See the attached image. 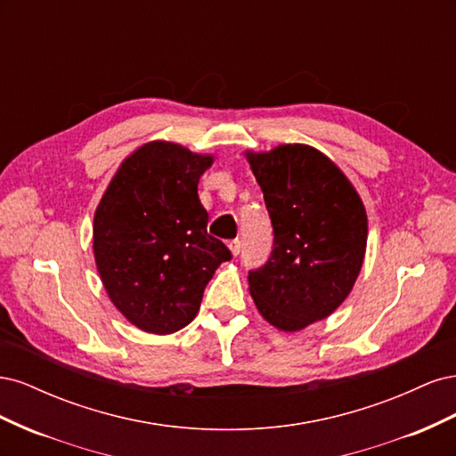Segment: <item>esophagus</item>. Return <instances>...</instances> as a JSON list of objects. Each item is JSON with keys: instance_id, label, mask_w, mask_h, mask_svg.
<instances>
[{"instance_id": "1", "label": "esophagus", "mask_w": 456, "mask_h": 456, "mask_svg": "<svg viewBox=\"0 0 456 456\" xmlns=\"http://www.w3.org/2000/svg\"><path fill=\"white\" fill-rule=\"evenodd\" d=\"M228 249H230V253H232L233 256H238L240 251H241V241H240V240H232V241L228 243Z\"/></svg>"}]
</instances>
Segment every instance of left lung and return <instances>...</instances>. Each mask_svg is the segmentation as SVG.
<instances>
[{
    "label": "left lung",
    "mask_w": 456,
    "mask_h": 456,
    "mask_svg": "<svg viewBox=\"0 0 456 456\" xmlns=\"http://www.w3.org/2000/svg\"><path fill=\"white\" fill-rule=\"evenodd\" d=\"M243 154L273 226V251L249 272V293L272 327L297 333L352 293L367 251L365 205L338 165L310 144Z\"/></svg>",
    "instance_id": "left-lung-1"
}]
</instances>
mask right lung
I'll return each mask as SVG.
<instances>
[{"instance_id": "obj_1", "label": "right lung", "mask_w": 456, "mask_h": 456, "mask_svg": "<svg viewBox=\"0 0 456 456\" xmlns=\"http://www.w3.org/2000/svg\"><path fill=\"white\" fill-rule=\"evenodd\" d=\"M215 161L171 141H150L121 161L96 205L93 253L108 298L151 335H171L194 320L205 285L230 260L207 233L198 196Z\"/></svg>"}]
</instances>
